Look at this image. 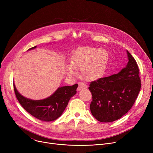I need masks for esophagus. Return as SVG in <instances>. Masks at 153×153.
I'll list each match as a JSON object with an SVG mask.
<instances>
[{"instance_id": "obj_1", "label": "esophagus", "mask_w": 153, "mask_h": 153, "mask_svg": "<svg viewBox=\"0 0 153 153\" xmlns=\"http://www.w3.org/2000/svg\"><path fill=\"white\" fill-rule=\"evenodd\" d=\"M87 86L84 83H83V82H79V86L77 87V90L78 91H81V89H87Z\"/></svg>"}]
</instances>
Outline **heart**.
<instances>
[{
	"label": "heart",
	"mask_w": 153,
	"mask_h": 153,
	"mask_svg": "<svg viewBox=\"0 0 153 153\" xmlns=\"http://www.w3.org/2000/svg\"><path fill=\"white\" fill-rule=\"evenodd\" d=\"M108 53L104 49L91 46L81 47L71 58V64L66 66L68 75H76V68H81V76L87 81H93L102 77L105 71Z\"/></svg>",
	"instance_id": "b5f03b06"
}]
</instances>
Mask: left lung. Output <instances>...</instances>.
I'll return each instance as SVG.
<instances>
[{
  "mask_svg": "<svg viewBox=\"0 0 153 153\" xmlns=\"http://www.w3.org/2000/svg\"><path fill=\"white\" fill-rule=\"evenodd\" d=\"M128 62L118 73L91 82L92 95L90 109L100 122H112L130 110L141 89L138 64L126 51Z\"/></svg>",
  "mask_w": 153,
  "mask_h": 153,
  "instance_id": "8db88e82",
  "label": "left lung"
}]
</instances>
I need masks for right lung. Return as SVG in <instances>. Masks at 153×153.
<instances>
[{
	"instance_id": "obj_1",
	"label": "right lung",
	"mask_w": 153,
	"mask_h": 153,
	"mask_svg": "<svg viewBox=\"0 0 153 153\" xmlns=\"http://www.w3.org/2000/svg\"><path fill=\"white\" fill-rule=\"evenodd\" d=\"M36 46L28 50H33ZM78 84L59 87L51 95L45 99L34 100L23 97L16 89L14 91L20 105L34 117L45 122H51L59 118L66 108L70 99L76 94Z\"/></svg>"
}]
</instances>
